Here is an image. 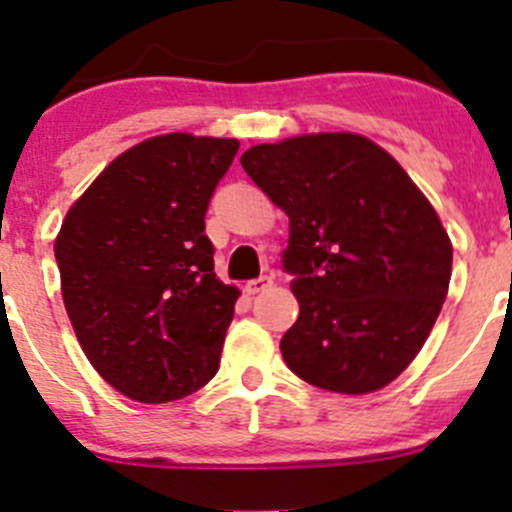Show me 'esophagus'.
I'll list each match as a JSON object with an SVG mask.
<instances>
[{
	"label": "esophagus",
	"instance_id": "obj_1",
	"mask_svg": "<svg viewBox=\"0 0 512 512\" xmlns=\"http://www.w3.org/2000/svg\"><path fill=\"white\" fill-rule=\"evenodd\" d=\"M272 287V277H257V280H250L245 285V292L247 294H260L265 292V289Z\"/></svg>",
	"mask_w": 512,
	"mask_h": 512
}]
</instances>
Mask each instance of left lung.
<instances>
[{
	"label": "left lung",
	"mask_w": 512,
	"mask_h": 512,
	"mask_svg": "<svg viewBox=\"0 0 512 512\" xmlns=\"http://www.w3.org/2000/svg\"><path fill=\"white\" fill-rule=\"evenodd\" d=\"M240 163L289 218L285 267L299 302L280 342L289 371L337 394L384 389L446 302L453 245L436 208L359 133L260 143Z\"/></svg>",
	"instance_id": "8db88e82"
}]
</instances>
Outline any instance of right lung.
<instances>
[{"instance_id":"add662e5","label":"right lung","mask_w":512,"mask_h":512,"mask_svg":"<svg viewBox=\"0 0 512 512\" xmlns=\"http://www.w3.org/2000/svg\"><path fill=\"white\" fill-rule=\"evenodd\" d=\"M237 148L193 133L146 138L61 223L66 314L91 366L128 399L165 404L218 374L240 289L215 275L205 210Z\"/></svg>"}]
</instances>
